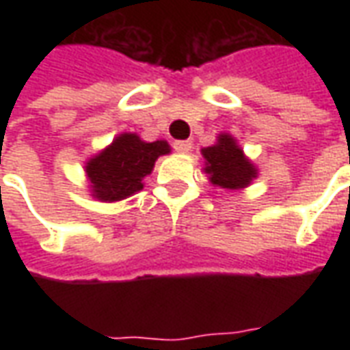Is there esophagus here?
I'll return each mask as SVG.
<instances>
[{"label":"esophagus","mask_w":350,"mask_h":350,"mask_svg":"<svg viewBox=\"0 0 350 350\" xmlns=\"http://www.w3.org/2000/svg\"><path fill=\"white\" fill-rule=\"evenodd\" d=\"M193 144H191V140H176L174 142V150L180 153H189Z\"/></svg>","instance_id":"1"}]
</instances>
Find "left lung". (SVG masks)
I'll list each match as a JSON object with an SVG mask.
<instances>
[{
	"label": "left lung",
	"instance_id": "left-lung-1",
	"mask_svg": "<svg viewBox=\"0 0 350 350\" xmlns=\"http://www.w3.org/2000/svg\"><path fill=\"white\" fill-rule=\"evenodd\" d=\"M204 172L210 182L223 189H243L257 178V168L251 163L236 140L227 133L217 137V142L202 150Z\"/></svg>",
	"mask_w": 350,
	"mask_h": 350
}]
</instances>
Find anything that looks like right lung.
<instances>
[{
    "instance_id": "add662e5",
    "label": "right lung",
    "mask_w": 350,
    "mask_h": 350,
    "mask_svg": "<svg viewBox=\"0 0 350 350\" xmlns=\"http://www.w3.org/2000/svg\"><path fill=\"white\" fill-rule=\"evenodd\" d=\"M170 153L167 140L144 142L135 133H123L112 144L86 163L92 197L100 202H116L135 195L144 187L146 176L161 155Z\"/></svg>"
}]
</instances>
